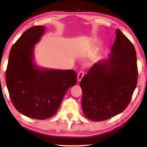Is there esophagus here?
<instances>
[{
    "mask_svg": "<svg viewBox=\"0 0 147 147\" xmlns=\"http://www.w3.org/2000/svg\"><path fill=\"white\" fill-rule=\"evenodd\" d=\"M84 72L83 71H80L79 73H78V75H77V80L78 82H80V81L82 80V78H83V76H84Z\"/></svg>",
    "mask_w": 147,
    "mask_h": 147,
    "instance_id": "34e87169",
    "label": "esophagus"
}]
</instances>
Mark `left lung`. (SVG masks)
Returning <instances> with one entry per match:
<instances>
[{"mask_svg":"<svg viewBox=\"0 0 147 147\" xmlns=\"http://www.w3.org/2000/svg\"><path fill=\"white\" fill-rule=\"evenodd\" d=\"M137 77L134 46L117 29L109 57L96 63L80 82L85 117L101 121L121 113L131 101Z\"/></svg>","mask_w":147,"mask_h":147,"instance_id":"left-lung-1","label":"left lung"}]
</instances>
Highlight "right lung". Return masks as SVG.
Wrapping results in <instances>:
<instances>
[{"instance_id":"obj_1","label":"right lung","mask_w":147,"mask_h":147,"mask_svg":"<svg viewBox=\"0 0 147 147\" xmlns=\"http://www.w3.org/2000/svg\"><path fill=\"white\" fill-rule=\"evenodd\" d=\"M45 26L29 28L10 50L6 82L13 105L28 117L45 119L55 114L70 88L76 84L73 70L47 69L35 62L34 49Z\"/></svg>"}]
</instances>
